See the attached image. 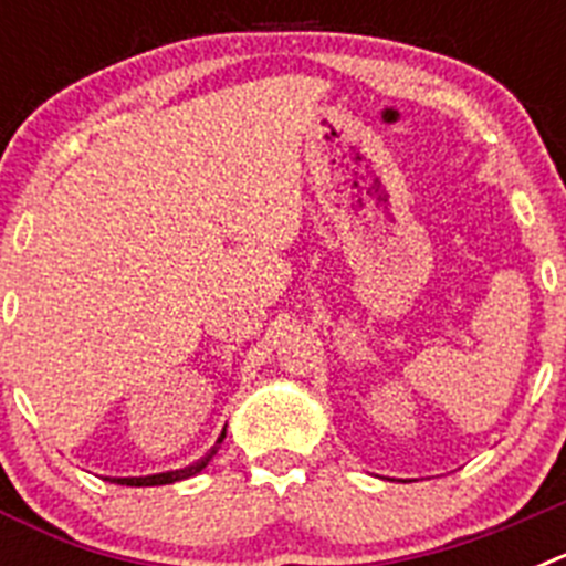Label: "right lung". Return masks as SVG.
Listing matches in <instances>:
<instances>
[{"label": "right lung", "instance_id": "right-lung-1", "mask_svg": "<svg viewBox=\"0 0 566 566\" xmlns=\"http://www.w3.org/2000/svg\"><path fill=\"white\" fill-rule=\"evenodd\" d=\"M227 439V428L221 431V437H218V442L209 448L207 453H203L201 459H195L192 464H187V468H178V470H164V473H153V476H107L109 482L115 484H127V488H155V484H172V482H184V479L195 476V473H201L203 468H207L209 462H212V457L218 453V448H221V442Z\"/></svg>", "mask_w": 566, "mask_h": 566}]
</instances>
